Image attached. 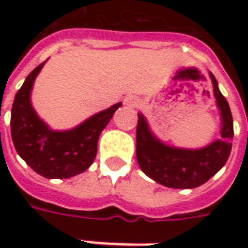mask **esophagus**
Returning a JSON list of instances; mask_svg holds the SVG:
<instances>
[{"mask_svg":"<svg viewBox=\"0 0 248 248\" xmlns=\"http://www.w3.org/2000/svg\"><path fill=\"white\" fill-rule=\"evenodd\" d=\"M124 105H127V106H130V108H135L137 105H138V99L135 97H133V95H129V97L124 98Z\"/></svg>","mask_w":248,"mask_h":248,"instance_id":"34e87169","label":"esophagus"}]
</instances>
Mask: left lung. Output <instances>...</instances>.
Masks as SVG:
<instances>
[{"mask_svg":"<svg viewBox=\"0 0 248 248\" xmlns=\"http://www.w3.org/2000/svg\"><path fill=\"white\" fill-rule=\"evenodd\" d=\"M214 95L222 118L220 140L203 149L190 150L171 147L150 131L143 114L138 113L137 124V161L147 177L171 188H194L206 183L224 166L231 153L234 137L232 115L226 98L219 92L218 82L210 73Z\"/></svg>","mask_w":248,"mask_h":248,"instance_id":"obj_1","label":"left lung"}]
</instances>
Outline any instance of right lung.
I'll return each instance as SVG.
<instances>
[{
	"instance_id": "1",
	"label": "right lung",
	"mask_w": 248,
	"mask_h": 248,
	"mask_svg": "<svg viewBox=\"0 0 248 248\" xmlns=\"http://www.w3.org/2000/svg\"><path fill=\"white\" fill-rule=\"evenodd\" d=\"M44 65L45 62L26 77L14 97L10 115L12 140L18 155L37 174L49 179L74 177L94 162L99 134L122 103L94 114L74 129L54 131L37 115L30 102L31 87Z\"/></svg>"
}]
</instances>
